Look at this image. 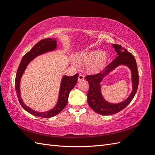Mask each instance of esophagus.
I'll return each mask as SVG.
<instances>
[{
  "label": "esophagus",
  "instance_id": "34e87169",
  "mask_svg": "<svg viewBox=\"0 0 155 155\" xmlns=\"http://www.w3.org/2000/svg\"><path fill=\"white\" fill-rule=\"evenodd\" d=\"M84 79H85V78H84V76H83V75H81V74L79 75V76H78V81H83Z\"/></svg>",
  "mask_w": 155,
  "mask_h": 155
}]
</instances>
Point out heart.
Listing matches in <instances>:
<instances>
[{
  "label": "heart",
  "instance_id": "heart-1",
  "mask_svg": "<svg viewBox=\"0 0 155 155\" xmlns=\"http://www.w3.org/2000/svg\"><path fill=\"white\" fill-rule=\"evenodd\" d=\"M81 64L88 65V72L91 74L101 73L109 64L110 58L105 52L100 50L84 51L79 54L76 58Z\"/></svg>",
  "mask_w": 155,
  "mask_h": 155
}]
</instances>
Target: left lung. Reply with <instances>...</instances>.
Returning a JSON list of instances; mask_svg holds the SVG:
<instances>
[{"instance_id":"8db88e82","label":"left lung","mask_w":155,"mask_h":155,"mask_svg":"<svg viewBox=\"0 0 155 155\" xmlns=\"http://www.w3.org/2000/svg\"><path fill=\"white\" fill-rule=\"evenodd\" d=\"M117 53V57L104 70V72L94 76H87L86 79L89 83V90L87 94V102L93 110L101 115H112L122 110L132 101L137 93L139 77L137 65L134 56L128 52L122 46L112 45ZM120 66L128 67L131 72L132 91L127 99L118 104L107 101L101 92V83L110 73Z\"/></svg>"}]
</instances>
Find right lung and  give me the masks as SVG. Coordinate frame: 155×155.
I'll use <instances>...</instances> for the list:
<instances>
[{"label":"right lung","mask_w":155,"mask_h":155,"mask_svg":"<svg viewBox=\"0 0 155 155\" xmlns=\"http://www.w3.org/2000/svg\"><path fill=\"white\" fill-rule=\"evenodd\" d=\"M58 48L57 40L54 38H46L38 42L22 58L21 61L18 66L16 78H15V89L18 101L26 111L30 114L41 118H49L58 114L61 112L68 102V98L70 92L76 85L78 74H76L73 76H68L63 75L60 83L59 91L57 103L51 109L45 112H38L33 110L30 107L27 106L23 101L21 94V81L22 77L24 74L26 68L33 60L39 55L47 54L48 52L55 51Z\"/></svg>","instance_id":"obj_1"}]
</instances>
